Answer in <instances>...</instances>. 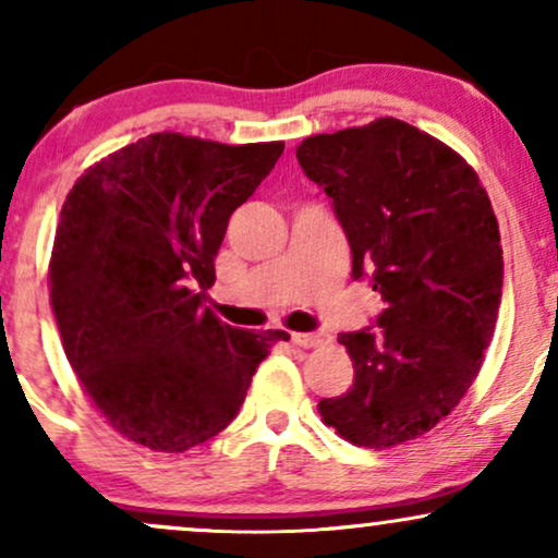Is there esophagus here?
<instances>
[{
  "mask_svg": "<svg viewBox=\"0 0 558 558\" xmlns=\"http://www.w3.org/2000/svg\"><path fill=\"white\" fill-rule=\"evenodd\" d=\"M291 340H293V345H299V348H317L325 343V338L317 332H293Z\"/></svg>",
  "mask_w": 558,
  "mask_h": 558,
  "instance_id": "obj_1",
  "label": "esophagus"
}]
</instances>
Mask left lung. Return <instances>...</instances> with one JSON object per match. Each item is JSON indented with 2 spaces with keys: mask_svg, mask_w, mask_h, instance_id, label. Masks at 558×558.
Segmentation results:
<instances>
[{
  "mask_svg": "<svg viewBox=\"0 0 558 558\" xmlns=\"http://www.w3.org/2000/svg\"><path fill=\"white\" fill-rule=\"evenodd\" d=\"M301 169L332 199L353 254L385 308L379 330L343 332L353 385L319 400L345 441L387 449L447 418L478 377L501 301L499 223L460 153L400 119L296 147Z\"/></svg>",
  "mask_w": 558,
  "mask_h": 558,
  "instance_id": "obj_1",
  "label": "left lung"
}]
</instances>
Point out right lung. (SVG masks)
<instances>
[{
    "instance_id": "add662e5",
    "label": "right lung",
    "mask_w": 558,
    "mask_h": 558,
    "mask_svg": "<svg viewBox=\"0 0 558 558\" xmlns=\"http://www.w3.org/2000/svg\"><path fill=\"white\" fill-rule=\"evenodd\" d=\"M286 143L223 145L156 132L98 160L59 215L51 308L96 411L134 445L186 452L236 418L283 330L203 308L228 218Z\"/></svg>"
}]
</instances>
